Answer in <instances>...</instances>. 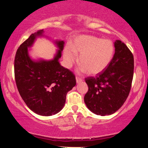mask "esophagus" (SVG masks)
Returning a JSON list of instances; mask_svg holds the SVG:
<instances>
[{
    "instance_id": "obj_1",
    "label": "esophagus",
    "mask_w": 148,
    "mask_h": 148,
    "mask_svg": "<svg viewBox=\"0 0 148 148\" xmlns=\"http://www.w3.org/2000/svg\"><path fill=\"white\" fill-rule=\"evenodd\" d=\"M76 82H77V83H79V82L82 81V79L80 77H79V76H76Z\"/></svg>"
}]
</instances>
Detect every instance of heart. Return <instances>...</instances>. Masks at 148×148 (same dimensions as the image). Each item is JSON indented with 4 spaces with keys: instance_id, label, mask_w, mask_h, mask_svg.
Listing matches in <instances>:
<instances>
[{
    "instance_id": "1",
    "label": "heart",
    "mask_w": 148,
    "mask_h": 148,
    "mask_svg": "<svg viewBox=\"0 0 148 148\" xmlns=\"http://www.w3.org/2000/svg\"><path fill=\"white\" fill-rule=\"evenodd\" d=\"M114 45L109 40H103L92 36H80L74 39L70 46L65 47V64L70 67L78 57L80 70H86L89 74L101 72L111 62L114 54Z\"/></svg>"
}]
</instances>
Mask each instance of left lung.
Listing matches in <instances>:
<instances>
[{
	"mask_svg": "<svg viewBox=\"0 0 148 148\" xmlns=\"http://www.w3.org/2000/svg\"><path fill=\"white\" fill-rule=\"evenodd\" d=\"M114 47L115 53L109 65L95 77L85 78L88 90L84 95V103L97 115L115 113L125 103L131 90L133 55L121 40H116Z\"/></svg>",
	"mask_w": 148,
	"mask_h": 148,
	"instance_id": "obj_1",
	"label": "left lung"
}]
</instances>
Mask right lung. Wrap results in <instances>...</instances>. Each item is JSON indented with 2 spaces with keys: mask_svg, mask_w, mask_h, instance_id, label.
<instances>
[{
  "mask_svg": "<svg viewBox=\"0 0 148 148\" xmlns=\"http://www.w3.org/2000/svg\"><path fill=\"white\" fill-rule=\"evenodd\" d=\"M43 32L40 29L32 34L19 46L15 54L14 72L17 89L27 107L34 113L48 116L64 108L67 92L76 81L74 74L58 61L64 47L63 40L56 42L59 50L53 60L35 62L29 58L27 48L36 37L42 36Z\"/></svg>",
  "mask_w": 148,
  "mask_h": 148,
  "instance_id": "right-lung-1",
  "label": "right lung"
}]
</instances>
